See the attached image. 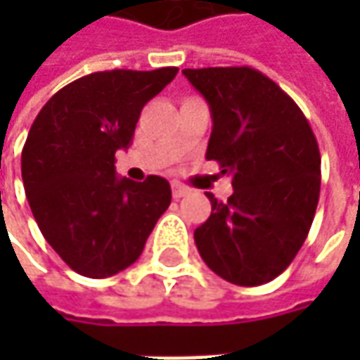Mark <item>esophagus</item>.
Listing matches in <instances>:
<instances>
[{
  "label": "esophagus",
  "instance_id": "obj_1",
  "mask_svg": "<svg viewBox=\"0 0 360 360\" xmlns=\"http://www.w3.org/2000/svg\"><path fill=\"white\" fill-rule=\"evenodd\" d=\"M188 194V188H184L182 184H178V182H172V196L178 200V198H182V196H186Z\"/></svg>",
  "mask_w": 360,
  "mask_h": 360
}]
</instances>
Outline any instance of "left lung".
Wrapping results in <instances>:
<instances>
[{
	"mask_svg": "<svg viewBox=\"0 0 360 360\" xmlns=\"http://www.w3.org/2000/svg\"><path fill=\"white\" fill-rule=\"evenodd\" d=\"M206 98L212 134L206 158L232 176L226 202L194 230L208 269L238 286L270 283L300 250L321 194V152L295 100L255 68L184 70Z\"/></svg>",
	"mask_w": 360,
	"mask_h": 360,
	"instance_id": "1",
	"label": "left lung"
}]
</instances>
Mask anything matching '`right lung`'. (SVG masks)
Returning <instances> with one entry per match:
<instances>
[{
  "label": "right lung",
  "instance_id": "obj_1",
  "mask_svg": "<svg viewBox=\"0 0 360 360\" xmlns=\"http://www.w3.org/2000/svg\"><path fill=\"white\" fill-rule=\"evenodd\" d=\"M178 74L96 72L63 86L32 124L21 178L44 238L77 274L108 278L134 264L172 200L166 178L116 176L140 112Z\"/></svg>",
  "mask_w": 360,
  "mask_h": 360
}]
</instances>
